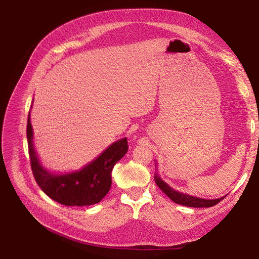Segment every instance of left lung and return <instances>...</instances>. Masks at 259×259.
Returning a JSON list of instances; mask_svg holds the SVG:
<instances>
[{
	"mask_svg": "<svg viewBox=\"0 0 259 259\" xmlns=\"http://www.w3.org/2000/svg\"><path fill=\"white\" fill-rule=\"evenodd\" d=\"M155 166H156V164H155ZM154 182H155L156 186H158L171 201L177 203V204H182V205L189 206V207L214 206L217 204L218 202H221L226 197V195H224V197L218 198V199H202V198H198V197H193V195H190L188 193L179 192L164 182V180L159 176V174L156 173V171L154 174Z\"/></svg>",
	"mask_w": 259,
	"mask_h": 259,
	"instance_id": "8db88e82",
	"label": "left lung"
}]
</instances>
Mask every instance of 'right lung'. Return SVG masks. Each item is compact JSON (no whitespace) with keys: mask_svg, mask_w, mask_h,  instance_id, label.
I'll return each mask as SVG.
<instances>
[{"mask_svg":"<svg viewBox=\"0 0 259 259\" xmlns=\"http://www.w3.org/2000/svg\"><path fill=\"white\" fill-rule=\"evenodd\" d=\"M27 139L31 168L37 185L52 200L66 206H88L103 200L110 190L113 166L123 158L128 149L126 137L121 138L81 169L70 173H56L45 168L38 159L33 144V128L30 121V112L27 124Z\"/></svg>","mask_w":259,"mask_h":259,"instance_id":"add662e5","label":"right lung"}]
</instances>
